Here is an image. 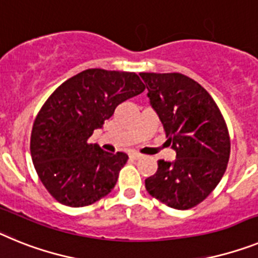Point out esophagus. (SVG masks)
<instances>
[{"mask_svg": "<svg viewBox=\"0 0 258 258\" xmlns=\"http://www.w3.org/2000/svg\"><path fill=\"white\" fill-rule=\"evenodd\" d=\"M130 157H131L132 160H140V158H142L143 156L140 153H136V152H134V153L130 154Z\"/></svg>", "mask_w": 258, "mask_h": 258, "instance_id": "34e87169", "label": "esophagus"}]
</instances>
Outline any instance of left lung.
Segmentation results:
<instances>
[{
    "instance_id": "8db88e82",
    "label": "left lung",
    "mask_w": 258,
    "mask_h": 258,
    "mask_svg": "<svg viewBox=\"0 0 258 258\" xmlns=\"http://www.w3.org/2000/svg\"><path fill=\"white\" fill-rule=\"evenodd\" d=\"M140 76L176 153L174 161L158 160L145 188L174 209L196 207L217 187L227 167L230 138L225 119L207 89L191 78L179 73Z\"/></svg>"
}]
</instances>
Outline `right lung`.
<instances>
[{"label": "right lung", "instance_id": "add662e5", "mask_svg": "<svg viewBox=\"0 0 258 258\" xmlns=\"http://www.w3.org/2000/svg\"><path fill=\"white\" fill-rule=\"evenodd\" d=\"M144 89L135 73L88 69L51 93L33 123L31 156L55 200L86 207L113 189L128 156L105 152L98 144H88V139L118 105Z\"/></svg>", "mask_w": 258, "mask_h": 258}]
</instances>
